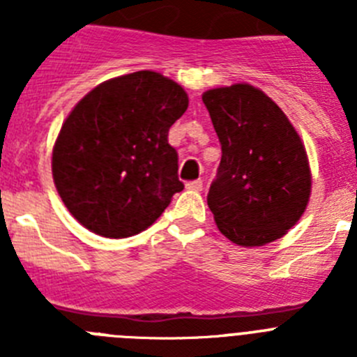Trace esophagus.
<instances>
[{"label": "esophagus", "instance_id": "1", "mask_svg": "<svg viewBox=\"0 0 357 357\" xmlns=\"http://www.w3.org/2000/svg\"><path fill=\"white\" fill-rule=\"evenodd\" d=\"M185 188L191 189V191H202V188H204V182L202 181H191L185 184Z\"/></svg>", "mask_w": 357, "mask_h": 357}]
</instances>
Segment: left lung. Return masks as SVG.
Instances as JSON below:
<instances>
[{
    "label": "left lung",
    "mask_w": 357,
    "mask_h": 357,
    "mask_svg": "<svg viewBox=\"0 0 357 357\" xmlns=\"http://www.w3.org/2000/svg\"><path fill=\"white\" fill-rule=\"evenodd\" d=\"M222 144L207 206L225 238L263 247L295 225L307 207L311 169L301 135L272 98L250 84L202 94Z\"/></svg>",
    "instance_id": "8db88e82"
}]
</instances>
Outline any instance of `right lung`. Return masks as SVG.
I'll list each match as a JSON object with an SVG mask.
<instances>
[{
    "label": "right lung",
    "mask_w": 357,
    "mask_h": 357,
    "mask_svg": "<svg viewBox=\"0 0 357 357\" xmlns=\"http://www.w3.org/2000/svg\"><path fill=\"white\" fill-rule=\"evenodd\" d=\"M189 105L155 71L110 78L85 94L53 146L55 188L75 220L103 238L148 229L184 189L169 127Z\"/></svg>",
    "instance_id": "add662e5"
}]
</instances>
